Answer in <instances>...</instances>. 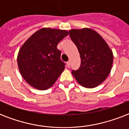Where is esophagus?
I'll return each mask as SVG.
<instances>
[{
  "instance_id": "obj_1",
  "label": "esophagus",
  "mask_w": 129,
  "mask_h": 129,
  "mask_svg": "<svg viewBox=\"0 0 129 129\" xmlns=\"http://www.w3.org/2000/svg\"><path fill=\"white\" fill-rule=\"evenodd\" d=\"M67 66L68 67V68L70 67V61H68L67 62Z\"/></svg>"
}]
</instances>
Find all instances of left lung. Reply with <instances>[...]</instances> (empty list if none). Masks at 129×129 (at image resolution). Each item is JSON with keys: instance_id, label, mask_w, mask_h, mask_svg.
<instances>
[{"instance_id": "left-lung-1", "label": "left lung", "mask_w": 129, "mask_h": 129, "mask_svg": "<svg viewBox=\"0 0 129 129\" xmlns=\"http://www.w3.org/2000/svg\"><path fill=\"white\" fill-rule=\"evenodd\" d=\"M71 39L80 53L81 64L72 74L83 87L95 88L102 83L110 74L113 53L108 45L96 31L89 28L71 29Z\"/></svg>"}]
</instances>
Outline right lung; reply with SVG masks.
I'll list each match as a JSON object with an SVG mask.
<instances>
[{"mask_svg":"<svg viewBox=\"0 0 129 129\" xmlns=\"http://www.w3.org/2000/svg\"><path fill=\"white\" fill-rule=\"evenodd\" d=\"M68 35L66 30L42 28L33 33L19 49V72L33 88L45 90L54 84L65 68L57 46Z\"/></svg>","mask_w":129,"mask_h":129,"instance_id":"obj_1","label":"right lung"}]
</instances>
